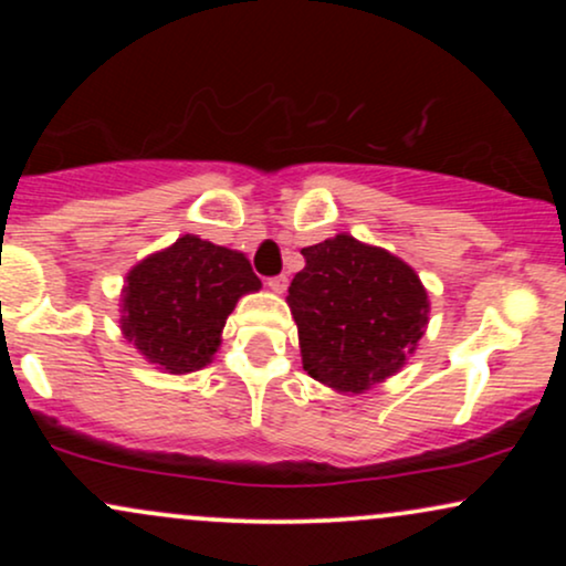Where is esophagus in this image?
I'll use <instances>...</instances> for the list:
<instances>
[{
	"mask_svg": "<svg viewBox=\"0 0 566 566\" xmlns=\"http://www.w3.org/2000/svg\"><path fill=\"white\" fill-rule=\"evenodd\" d=\"M287 284H290V279L284 276V274L269 279V287L274 290V292H279V295H282V292H287Z\"/></svg>",
	"mask_w": 566,
	"mask_h": 566,
	"instance_id": "1",
	"label": "esophagus"
}]
</instances>
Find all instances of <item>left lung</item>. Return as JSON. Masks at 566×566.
I'll use <instances>...</instances> for the list:
<instances>
[{
    "label": "left lung",
    "instance_id": "1",
    "mask_svg": "<svg viewBox=\"0 0 566 566\" xmlns=\"http://www.w3.org/2000/svg\"><path fill=\"white\" fill-rule=\"evenodd\" d=\"M290 284L303 369L337 394H365L407 365L431 301L409 263L350 233L303 247Z\"/></svg>",
    "mask_w": 566,
    "mask_h": 566
}]
</instances>
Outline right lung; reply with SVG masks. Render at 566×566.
I'll return each mask as SVG.
<instances>
[{"instance_id":"right-lung-1","label":"right lung","mask_w":566,"mask_h":566,"mask_svg":"<svg viewBox=\"0 0 566 566\" xmlns=\"http://www.w3.org/2000/svg\"><path fill=\"white\" fill-rule=\"evenodd\" d=\"M244 252L184 233L127 271L122 335L167 375L207 367L239 297L261 290Z\"/></svg>"}]
</instances>
